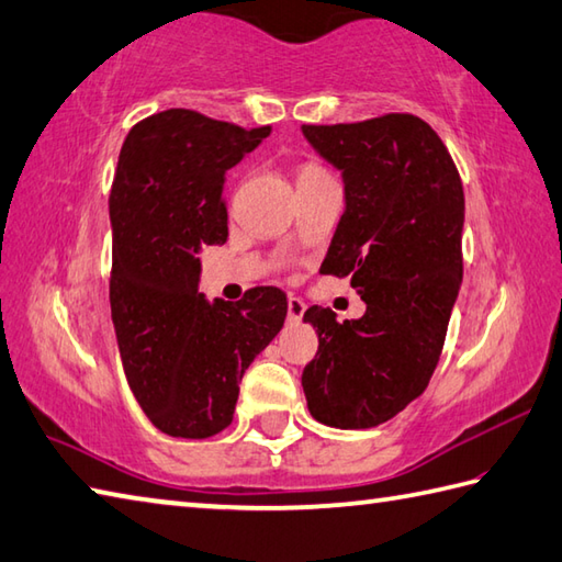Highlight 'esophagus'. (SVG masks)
I'll return each mask as SVG.
<instances>
[{"mask_svg":"<svg viewBox=\"0 0 562 562\" xmlns=\"http://www.w3.org/2000/svg\"><path fill=\"white\" fill-rule=\"evenodd\" d=\"M304 312H306V304L300 300V296H290V300H288V314H290V322H292V324L302 322Z\"/></svg>","mask_w":562,"mask_h":562,"instance_id":"1","label":"esophagus"}]
</instances>
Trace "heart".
Segmentation results:
<instances>
[{
    "label": "heart",
    "mask_w": 562,
    "mask_h": 562,
    "mask_svg": "<svg viewBox=\"0 0 562 562\" xmlns=\"http://www.w3.org/2000/svg\"><path fill=\"white\" fill-rule=\"evenodd\" d=\"M318 170H324V168H318L316 162H306L300 168V175H310V172H318ZM300 175H296V178H300Z\"/></svg>",
    "instance_id": "obj_1"
}]
</instances>
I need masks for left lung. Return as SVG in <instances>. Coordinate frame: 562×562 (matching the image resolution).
Returning a JSON list of instances; mask_svg holds the SVG:
<instances>
[{"mask_svg":"<svg viewBox=\"0 0 562 562\" xmlns=\"http://www.w3.org/2000/svg\"><path fill=\"white\" fill-rule=\"evenodd\" d=\"M344 175L346 212L322 262L350 278L366 314L338 324L310 306L318 350L302 372L316 422L372 428L426 390L463 282V182L443 140L414 114L302 126Z\"/></svg>","mask_w":562,"mask_h":562,"instance_id":"8db88e82","label":"left lung"}]
</instances>
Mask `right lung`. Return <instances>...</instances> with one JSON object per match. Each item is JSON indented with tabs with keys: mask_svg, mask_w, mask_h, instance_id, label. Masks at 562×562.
<instances>
[{
	"mask_svg": "<svg viewBox=\"0 0 562 562\" xmlns=\"http://www.w3.org/2000/svg\"><path fill=\"white\" fill-rule=\"evenodd\" d=\"M270 126L240 128L168 109L128 131L109 194V302L128 387L153 426L209 438L234 419L244 372L288 316L278 288L206 302L200 250L228 238L226 170Z\"/></svg>",
	"mask_w": 562,
	"mask_h": 562,
	"instance_id": "obj_1",
	"label": "right lung"
}]
</instances>
